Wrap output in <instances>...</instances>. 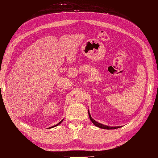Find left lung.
Segmentation results:
<instances>
[{
    "mask_svg": "<svg viewBox=\"0 0 158 158\" xmlns=\"http://www.w3.org/2000/svg\"><path fill=\"white\" fill-rule=\"evenodd\" d=\"M88 112H89V118L90 120H91V122H93V123L96 126V127H99V128H103V129H107V130H111V129H116V128H120L122 127H110V126H107V125H105V124H101V123H99V122H97V121H95L94 120V119L91 117V115L90 114V112H89V110H88Z\"/></svg>",
    "mask_w": 158,
    "mask_h": 158,
    "instance_id": "obj_1",
    "label": "left lung"
}]
</instances>
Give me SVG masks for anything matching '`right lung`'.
Here are the masks:
<instances>
[{"instance_id": "obj_1", "label": "right lung", "mask_w": 158, "mask_h": 158, "mask_svg": "<svg viewBox=\"0 0 158 158\" xmlns=\"http://www.w3.org/2000/svg\"><path fill=\"white\" fill-rule=\"evenodd\" d=\"M63 120H64V119H63V120H61V121H60V122H59V123L57 124H56V125H55V126H53V127H49V128H53V127H57V126H58V125H59V124H60L61 123V122H63Z\"/></svg>"}]
</instances>
